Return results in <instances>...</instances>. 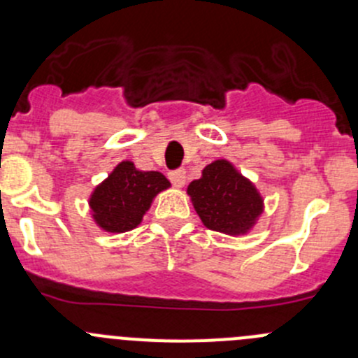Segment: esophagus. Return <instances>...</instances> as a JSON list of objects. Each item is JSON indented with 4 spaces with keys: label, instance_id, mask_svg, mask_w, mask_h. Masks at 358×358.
<instances>
[{
    "label": "esophagus",
    "instance_id": "obj_1",
    "mask_svg": "<svg viewBox=\"0 0 358 358\" xmlns=\"http://www.w3.org/2000/svg\"><path fill=\"white\" fill-rule=\"evenodd\" d=\"M169 180H171L173 185L178 187V189H182V187L185 185V180H187L185 169H175V171H171L169 173Z\"/></svg>",
    "mask_w": 358,
    "mask_h": 358
}]
</instances>
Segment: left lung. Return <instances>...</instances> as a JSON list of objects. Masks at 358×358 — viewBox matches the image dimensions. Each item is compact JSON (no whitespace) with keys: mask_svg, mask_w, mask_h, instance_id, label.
<instances>
[{"mask_svg":"<svg viewBox=\"0 0 358 358\" xmlns=\"http://www.w3.org/2000/svg\"><path fill=\"white\" fill-rule=\"evenodd\" d=\"M187 194L204 227L227 236H246L265 209L255 183L227 159L206 166L201 178L189 183Z\"/></svg>","mask_w":358,"mask_h":358,"instance_id":"8db88e82","label":"left lung"}]
</instances>
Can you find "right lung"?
Wrapping results in <instances>:
<instances>
[{"mask_svg": "<svg viewBox=\"0 0 358 358\" xmlns=\"http://www.w3.org/2000/svg\"><path fill=\"white\" fill-rule=\"evenodd\" d=\"M169 187L162 173L142 171L128 159L121 161L90 194L93 222L103 232H129L142 223L157 194Z\"/></svg>", "mask_w": 358, "mask_h": 358, "instance_id": "add662e5", "label": "right lung"}]
</instances>
